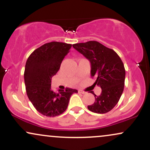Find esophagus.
I'll return each instance as SVG.
<instances>
[{
  "label": "esophagus",
  "mask_w": 150,
  "mask_h": 150,
  "mask_svg": "<svg viewBox=\"0 0 150 150\" xmlns=\"http://www.w3.org/2000/svg\"><path fill=\"white\" fill-rule=\"evenodd\" d=\"M78 92L79 93H81V94H85V92H84V91H82V90H78Z\"/></svg>",
  "instance_id": "1"
}]
</instances>
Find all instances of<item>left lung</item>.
Instances as JSON below:
<instances>
[{"label": "left lung", "mask_w": 150, "mask_h": 150, "mask_svg": "<svg viewBox=\"0 0 150 150\" xmlns=\"http://www.w3.org/2000/svg\"><path fill=\"white\" fill-rule=\"evenodd\" d=\"M73 47L91 63V76L97 78L95 85L101 88L100 95L93 92L95 101L87 106L89 111L105 113L111 111L119 101L123 92L125 70L123 62L113 49L96 41L73 44Z\"/></svg>", "instance_id": "obj_1"}]
</instances>
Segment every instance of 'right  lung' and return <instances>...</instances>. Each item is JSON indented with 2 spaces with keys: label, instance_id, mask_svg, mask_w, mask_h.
<instances>
[{
  "label": "right lung",
  "instance_id": "right-lung-1",
  "mask_svg": "<svg viewBox=\"0 0 150 150\" xmlns=\"http://www.w3.org/2000/svg\"><path fill=\"white\" fill-rule=\"evenodd\" d=\"M72 44L46 43L31 53L26 62L24 78L27 97L34 108L44 116L54 117L66 110L70 98L77 89L66 88L53 92L51 79L59 70Z\"/></svg>",
  "mask_w": 150,
  "mask_h": 150
}]
</instances>
